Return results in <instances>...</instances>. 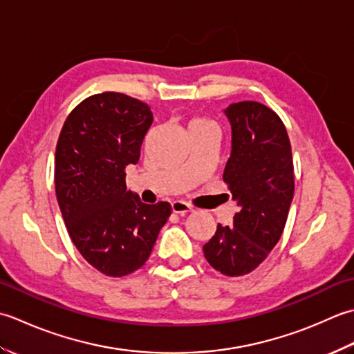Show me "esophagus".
<instances>
[{
    "mask_svg": "<svg viewBox=\"0 0 354 354\" xmlns=\"http://www.w3.org/2000/svg\"><path fill=\"white\" fill-rule=\"evenodd\" d=\"M171 209H172V212H176L178 215H186V214H189V212L194 211V209L189 205H187L186 201H182V200L172 201Z\"/></svg>",
    "mask_w": 354,
    "mask_h": 354,
    "instance_id": "esophagus-1",
    "label": "esophagus"
}]
</instances>
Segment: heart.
Masks as SVG:
<instances>
[{
	"mask_svg": "<svg viewBox=\"0 0 354 354\" xmlns=\"http://www.w3.org/2000/svg\"><path fill=\"white\" fill-rule=\"evenodd\" d=\"M200 129H215V125L206 118H192L187 122V133L200 131Z\"/></svg>",
	"mask_w": 354,
	"mask_h": 354,
	"instance_id": "heart-1",
	"label": "heart"
}]
</instances>
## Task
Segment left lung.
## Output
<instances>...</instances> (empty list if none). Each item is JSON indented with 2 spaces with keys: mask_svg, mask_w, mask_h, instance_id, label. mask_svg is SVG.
<instances>
[{
  "mask_svg": "<svg viewBox=\"0 0 354 354\" xmlns=\"http://www.w3.org/2000/svg\"><path fill=\"white\" fill-rule=\"evenodd\" d=\"M225 114L232 148L223 180L238 212L234 226H217L205 258L227 277L255 270L283 234L295 191L292 147L283 120L259 102L230 104Z\"/></svg>",
  "mask_w": 354,
  "mask_h": 354,
  "instance_id": "1",
  "label": "left lung"
}]
</instances>
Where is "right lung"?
Returning a JSON list of instances; mask_svg holds the SVG:
<instances>
[{"label":"right lung","instance_id":"obj_1","mask_svg":"<svg viewBox=\"0 0 354 354\" xmlns=\"http://www.w3.org/2000/svg\"><path fill=\"white\" fill-rule=\"evenodd\" d=\"M151 125L147 104L105 91L82 100L57 139L55 186L68 235L106 277L140 269L171 215L167 201L142 203L125 185V169L139 162Z\"/></svg>","mask_w":354,"mask_h":354}]
</instances>
